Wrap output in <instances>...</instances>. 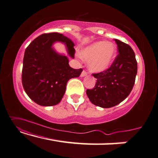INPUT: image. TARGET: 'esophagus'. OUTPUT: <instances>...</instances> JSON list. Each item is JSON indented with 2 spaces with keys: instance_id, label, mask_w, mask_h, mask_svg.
I'll use <instances>...</instances> for the list:
<instances>
[{
  "instance_id": "1",
  "label": "esophagus",
  "mask_w": 158,
  "mask_h": 158,
  "mask_svg": "<svg viewBox=\"0 0 158 158\" xmlns=\"http://www.w3.org/2000/svg\"><path fill=\"white\" fill-rule=\"evenodd\" d=\"M88 74V73H87L85 70H83V71H82V72H81V77H85V76H86V75Z\"/></svg>"
}]
</instances>
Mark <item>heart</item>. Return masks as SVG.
Instances as JSON below:
<instances>
[{
  "instance_id": "obj_1",
  "label": "heart",
  "mask_w": 158,
  "mask_h": 158,
  "mask_svg": "<svg viewBox=\"0 0 158 158\" xmlns=\"http://www.w3.org/2000/svg\"><path fill=\"white\" fill-rule=\"evenodd\" d=\"M116 53V47L113 42L98 41L81 50L80 56L88 61V67L91 71L102 72L111 65Z\"/></svg>"
}]
</instances>
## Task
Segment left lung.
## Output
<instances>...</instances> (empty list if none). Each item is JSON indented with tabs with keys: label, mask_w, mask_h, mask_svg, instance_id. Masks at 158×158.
I'll use <instances>...</instances> for the list:
<instances>
[{
	"label": "left lung",
	"mask_w": 158,
	"mask_h": 158,
	"mask_svg": "<svg viewBox=\"0 0 158 158\" xmlns=\"http://www.w3.org/2000/svg\"><path fill=\"white\" fill-rule=\"evenodd\" d=\"M114 40L118 55L109 69L92 74L96 79V85L92 89L86 90L90 102L102 108L115 106L128 97L135 84L138 71L133 49L118 40Z\"/></svg>",
	"instance_id": "obj_1"
}]
</instances>
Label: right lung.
Returning a JSON list of instances; mask_svg holds the SVG:
<instances>
[{"label":"right lung","mask_w":158,"mask_h":158,"mask_svg":"<svg viewBox=\"0 0 158 158\" xmlns=\"http://www.w3.org/2000/svg\"><path fill=\"white\" fill-rule=\"evenodd\" d=\"M55 42L64 43L69 55L74 57V44L71 40L58 32H51L35 38L25 49L23 58V88L34 102L44 106L60 103L67 81L79 77L83 70L73 69L67 56L54 50L52 46Z\"/></svg>","instance_id":"1"}]
</instances>
